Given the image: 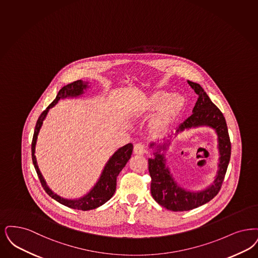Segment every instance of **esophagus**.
I'll list each match as a JSON object with an SVG mask.
<instances>
[{
	"instance_id": "esophagus-1",
	"label": "esophagus",
	"mask_w": 258,
	"mask_h": 258,
	"mask_svg": "<svg viewBox=\"0 0 258 258\" xmlns=\"http://www.w3.org/2000/svg\"><path fill=\"white\" fill-rule=\"evenodd\" d=\"M134 153L135 155H144V154H146V150H145L144 146L142 144H140V143H137V144L134 145Z\"/></svg>"
}]
</instances>
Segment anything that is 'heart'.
I'll return each mask as SVG.
<instances>
[{
  "label": "heart",
  "mask_w": 258,
  "mask_h": 258,
  "mask_svg": "<svg viewBox=\"0 0 258 258\" xmlns=\"http://www.w3.org/2000/svg\"><path fill=\"white\" fill-rule=\"evenodd\" d=\"M185 100L181 95L171 96L164 91H156L145 99L136 116H146L157 111L149 124L152 134H163L180 117L184 110Z\"/></svg>",
  "instance_id": "1"
}]
</instances>
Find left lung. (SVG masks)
<instances>
[{
  "instance_id": "1",
  "label": "left lung",
  "mask_w": 258,
  "mask_h": 258,
  "mask_svg": "<svg viewBox=\"0 0 258 258\" xmlns=\"http://www.w3.org/2000/svg\"><path fill=\"white\" fill-rule=\"evenodd\" d=\"M188 84L196 92L198 100L192 110L193 114L175 130V137L184 131L201 126L214 130L219 151L218 171L214 181L205 189L199 191L187 190L177 183L167 165L165 153L171 145V138L160 144L150 143L149 147L154 150V157L148 160L149 172L152 177L151 193L157 204L171 211H188L205 205L216 196L224 181L231 154V144L224 115L211 102L199 83L188 81Z\"/></svg>"
}]
</instances>
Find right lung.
Masks as SVG:
<instances>
[{"instance_id": "right-lung-1", "label": "right lung", "mask_w": 258, "mask_h": 258, "mask_svg": "<svg viewBox=\"0 0 258 258\" xmlns=\"http://www.w3.org/2000/svg\"><path fill=\"white\" fill-rule=\"evenodd\" d=\"M88 84H89L88 82H83L82 80H80V81L69 83L62 87L61 89L59 90V92L57 93L55 99L52 101V103L39 116L36 125H35L32 143H31L32 162H33L35 171L38 175L40 182H41L44 190L46 191V193L63 206H68L73 209L83 210V211L91 210V209H95L99 206H103V204H105L108 200H110L112 198L115 193V190H116L117 176L123 170V168L126 164V162L130 160L132 154H133V150H134L133 144L128 143V144L124 145L123 147L119 148L107 160L106 164L103 167V172L100 175L98 181L96 182V184L93 186L88 193H86L84 196L78 198V199L62 198V197L58 196L57 194H55L52 189L47 185V182H46L45 178L43 177L38 164H37V160H36V156H35V147H36L37 137H38V134L41 130L42 124H43L44 120L46 119L50 109L58 103L60 100L66 99V98H79V97L83 96L84 91L89 87Z\"/></svg>"}]
</instances>
